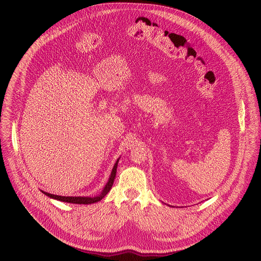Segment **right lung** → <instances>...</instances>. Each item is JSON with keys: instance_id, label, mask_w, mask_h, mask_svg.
Instances as JSON below:
<instances>
[{"instance_id": "1", "label": "right lung", "mask_w": 261, "mask_h": 261, "mask_svg": "<svg viewBox=\"0 0 261 261\" xmlns=\"http://www.w3.org/2000/svg\"><path fill=\"white\" fill-rule=\"evenodd\" d=\"M119 160L116 162L114 168H113V171H111V174H110V177L107 181V184L105 185L104 189L102 190L101 194L98 195V196H95V197H76V196H59V195H55V194H50V193H47V192H44L42 191L43 194H45L46 196L50 197V198H54V199H57V200H60V201H64V202H69V203H77V204H91V203H95V202H98L100 201L111 189V187H113L114 185V180L116 178V174H117V167H118V163H119Z\"/></svg>"}]
</instances>
